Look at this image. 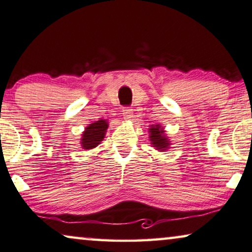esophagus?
I'll use <instances>...</instances> for the list:
<instances>
[{"mask_svg": "<svg viewBox=\"0 0 252 252\" xmlns=\"http://www.w3.org/2000/svg\"><path fill=\"white\" fill-rule=\"evenodd\" d=\"M123 118L126 120H131L133 118V111L131 108H125L123 109Z\"/></svg>", "mask_w": 252, "mask_h": 252, "instance_id": "obj_1", "label": "esophagus"}]
</instances>
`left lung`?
Wrapping results in <instances>:
<instances>
[{
    "mask_svg": "<svg viewBox=\"0 0 252 252\" xmlns=\"http://www.w3.org/2000/svg\"><path fill=\"white\" fill-rule=\"evenodd\" d=\"M148 138L151 145L158 152H165L171 146V140L166 136L164 127L161 125H152L148 127Z\"/></svg>",
    "mask_w": 252,
    "mask_h": 252,
    "instance_id": "1",
    "label": "left lung"
}]
</instances>
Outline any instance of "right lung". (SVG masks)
<instances>
[{
    "label": "right lung",
    "mask_w": 252,
    "mask_h": 252,
    "mask_svg": "<svg viewBox=\"0 0 252 252\" xmlns=\"http://www.w3.org/2000/svg\"><path fill=\"white\" fill-rule=\"evenodd\" d=\"M108 129V121L107 120H98L91 125L88 126L82 132L81 137V147L83 150H92V148L97 147L99 144L104 140L106 131Z\"/></svg>",
    "instance_id": "obj_1"
}]
</instances>
